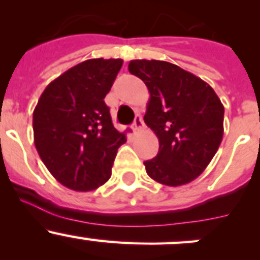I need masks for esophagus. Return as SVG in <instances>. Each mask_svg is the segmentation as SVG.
Here are the masks:
<instances>
[{
  "label": "esophagus",
  "mask_w": 260,
  "mask_h": 260,
  "mask_svg": "<svg viewBox=\"0 0 260 260\" xmlns=\"http://www.w3.org/2000/svg\"><path fill=\"white\" fill-rule=\"evenodd\" d=\"M143 127H145V123H143L142 117H141V115H137V117L135 118V122H133V125H132L133 132L135 133L140 132Z\"/></svg>",
  "instance_id": "34e87169"
}]
</instances>
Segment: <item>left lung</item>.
Here are the masks:
<instances>
[{"instance_id": "8db88e82", "label": "left lung", "mask_w": 260, "mask_h": 260, "mask_svg": "<svg viewBox=\"0 0 260 260\" xmlns=\"http://www.w3.org/2000/svg\"><path fill=\"white\" fill-rule=\"evenodd\" d=\"M131 74L149 91L145 123L158 138L154 158L145 161L151 179L166 186L200 176L224 133V106L214 89L196 75L162 60H132Z\"/></svg>"}]
</instances>
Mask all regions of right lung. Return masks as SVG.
Segmentation results:
<instances>
[{"label":"right lung","mask_w":260,"mask_h":260,"mask_svg":"<svg viewBox=\"0 0 260 260\" xmlns=\"http://www.w3.org/2000/svg\"><path fill=\"white\" fill-rule=\"evenodd\" d=\"M122 59H89L52 80L32 115L34 142L50 174L65 187L91 191L112 175L125 133L112 123L104 98Z\"/></svg>","instance_id":"obj_1"}]
</instances>
